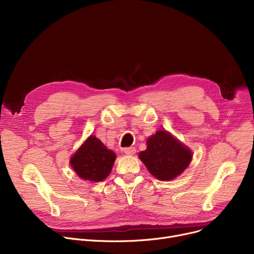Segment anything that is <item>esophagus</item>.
<instances>
[{
	"mask_svg": "<svg viewBox=\"0 0 254 254\" xmlns=\"http://www.w3.org/2000/svg\"><path fill=\"white\" fill-rule=\"evenodd\" d=\"M124 152L126 154H127V155H132V154L136 153V148H134V147H127V148L124 149Z\"/></svg>",
	"mask_w": 254,
	"mask_h": 254,
	"instance_id": "1",
	"label": "esophagus"
}]
</instances>
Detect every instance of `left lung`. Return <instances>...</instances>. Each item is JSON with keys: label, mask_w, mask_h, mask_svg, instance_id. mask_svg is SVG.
I'll list each match as a JSON object with an SVG mask.
<instances>
[{"label": "left lung", "mask_w": 254, "mask_h": 254, "mask_svg": "<svg viewBox=\"0 0 254 254\" xmlns=\"http://www.w3.org/2000/svg\"><path fill=\"white\" fill-rule=\"evenodd\" d=\"M139 157L152 176L169 181L190 166L192 152L167 130H157L148 138L147 148L139 153Z\"/></svg>", "instance_id": "1"}]
</instances>
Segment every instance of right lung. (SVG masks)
I'll return each instance as SVG.
<instances>
[{
  "label": "right lung",
  "mask_w": 254,
  "mask_h": 254,
  "mask_svg": "<svg viewBox=\"0 0 254 254\" xmlns=\"http://www.w3.org/2000/svg\"><path fill=\"white\" fill-rule=\"evenodd\" d=\"M115 158L112 150L91 135L71 157L70 165L81 179L100 182L110 174Z\"/></svg>",
  "instance_id": "obj_1"
}]
</instances>
